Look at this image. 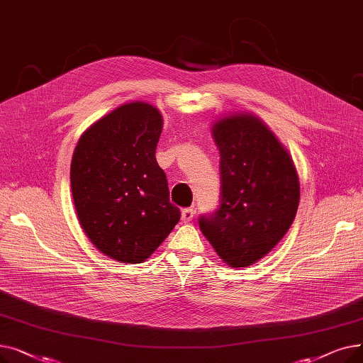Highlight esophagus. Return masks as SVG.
Returning a JSON list of instances; mask_svg holds the SVG:
<instances>
[{"mask_svg": "<svg viewBox=\"0 0 363 363\" xmlns=\"http://www.w3.org/2000/svg\"><path fill=\"white\" fill-rule=\"evenodd\" d=\"M193 218H194V208H191V207H188V208H184V211L181 212V219H182V222H191L193 220Z\"/></svg>", "mask_w": 363, "mask_h": 363, "instance_id": "esophagus-1", "label": "esophagus"}]
</instances>
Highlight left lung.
<instances>
[{"instance_id":"left-lung-1","label":"left lung","mask_w":363,"mask_h":363,"mask_svg":"<svg viewBox=\"0 0 363 363\" xmlns=\"http://www.w3.org/2000/svg\"><path fill=\"white\" fill-rule=\"evenodd\" d=\"M220 155V206L200 218L219 257L247 268L268 255L296 218L300 184L291 156L252 113H231L212 125Z\"/></svg>"}]
</instances>
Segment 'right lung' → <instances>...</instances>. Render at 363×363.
Returning <instances> with one entry per match:
<instances>
[{"label": "right lung", "instance_id": "obj_1", "mask_svg": "<svg viewBox=\"0 0 363 363\" xmlns=\"http://www.w3.org/2000/svg\"><path fill=\"white\" fill-rule=\"evenodd\" d=\"M162 128L155 106L126 103L94 122L73 151L70 185L79 223L103 255L122 263L145 262L181 218L156 160Z\"/></svg>", "mask_w": 363, "mask_h": 363}]
</instances>
